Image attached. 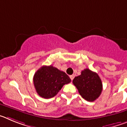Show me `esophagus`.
Here are the masks:
<instances>
[{
	"label": "esophagus",
	"instance_id": "34e87169",
	"mask_svg": "<svg viewBox=\"0 0 127 127\" xmlns=\"http://www.w3.org/2000/svg\"><path fill=\"white\" fill-rule=\"evenodd\" d=\"M70 79L72 81L73 80L74 78V75H71V76H70Z\"/></svg>",
	"mask_w": 127,
	"mask_h": 127
}]
</instances>
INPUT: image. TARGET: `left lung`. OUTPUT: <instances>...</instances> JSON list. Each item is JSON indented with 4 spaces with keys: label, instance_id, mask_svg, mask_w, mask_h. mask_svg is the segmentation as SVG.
I'll use <instances>...</instances> for the list:
<instances>
[{
    "label": "left lung",
    "instance_id": "left-lung-1",
    "mask_svg": "<svg viewBox=\"0 0 127 127\" xmlns=\"http://www.w3.org/2000/svg\"><path fill=\"white\" fill-rule=\"evenodd\" d=\"M72 83L81 97L87 101L95 100L102 90V83L98 75L88 69L81 71V75L75 77Z\"/></svg>",
    "mask_w": 127,
    "mask_h": 127
}]
</instances>
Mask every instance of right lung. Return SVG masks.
I'll return each mask as SVG.
<instances>
[{"label": "right lung", "instance_id": "right-lung-1", "mask_svg": "<svg viewBox=\"0 0 127 127\" xmlns=\"http://www.w3.org/2000/svg\"><path fill=\"white\" fill-rule=\"evenodd\" d=\"M71 81L64 72L52 65H44L33 76L35 88L39 96L44 98L55 97L63 86Z\"/></svg>", "mask_w": 127, "mask_h": 127}]
</instances>
